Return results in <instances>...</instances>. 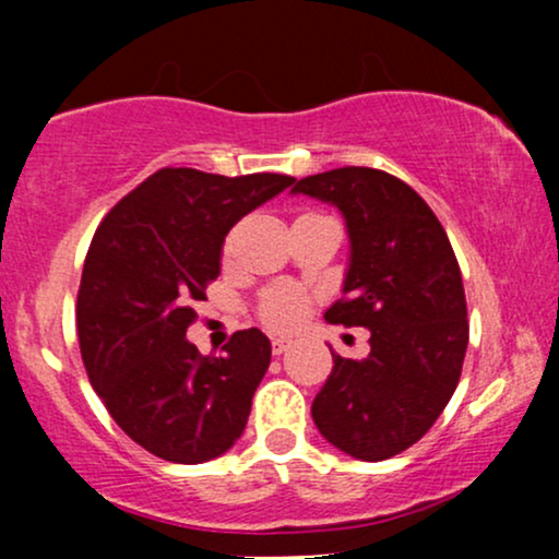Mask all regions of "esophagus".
Masks as SVG:
<instances>
[{
  "label": "esophagus",
  "instance_id": "esophagus-1",
  "mask_svg": "<svg viewBox=\"0 0 559 559\" xmlns=\"http://www.w3.org/2000/svg\"><path fill=\"white\" fill-rule=\"evenodd\" d=\"M288 346H292L288 338H273V355H284Z\"/></svg>",
  "mask_w": 559,
  "mask_h": 559
}]
</instances>
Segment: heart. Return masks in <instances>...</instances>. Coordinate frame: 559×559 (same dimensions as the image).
I'll return each instance as SVG.
<instances>
[{
  "instance_id": "b5f03b06",
  "label": "heart",
  "mask_w": 559,
  "mask_h": 559,
  "mask_svg": "<svg viewBox=\"0 0 559 559\" xmlns=\"http://www.w3.org/2000/svg\"><path fill=\"white\" fill-rule=\"evenodd\" d=\"M258 316L267 329L292 331L307 316V297L294 286H273L262 294Z\"/></svg>"
}]
</instances>
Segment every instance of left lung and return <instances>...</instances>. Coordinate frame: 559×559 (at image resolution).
I'll return each instance as SVG.
<instances>
[{
  "label": "left lung",
  "mask_w": 559,
  "mask_h": 559,
  "mask_svg": "<svg viewBox=\"0 0 559 559\" xmlns=\"http://www.w3.org/2000/svg\"><path fill=\"white\" fill-rule=\"evenodd\" d=\"M292 191L344 215L349 267L325 320L370 331L365 360L331 352L312 420L352 457L389 460L426 436L463 373L467 305L457 258L433 210L389 173L352 165L301 178Z\"/></svg>",
  "instance_id": "obj_1"
}]
</instances>
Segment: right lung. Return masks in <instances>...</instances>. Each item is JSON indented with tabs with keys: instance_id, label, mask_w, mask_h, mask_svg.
Listing matches in <instances>:
<instances>
[{
	"instance_id": "obj_1",
	"label": "right lung",
	"mask_w": 559,
	"mask_h": 559,
	"mask_svg": "<svg viewBox=\"0 0 559 559\" xmlns=\"http://www.w3.org/2000/svg\"><path fill=\"white\" fill-rule=\"evenodd\" d=\"M292 183L163 168L96 228L75 305L81 357L112 420L155 457L207 463L243 433L271 342L236 331L221 357H202L186 329L221 275L228 230Z\"/></svg>"
}]
</instances>
